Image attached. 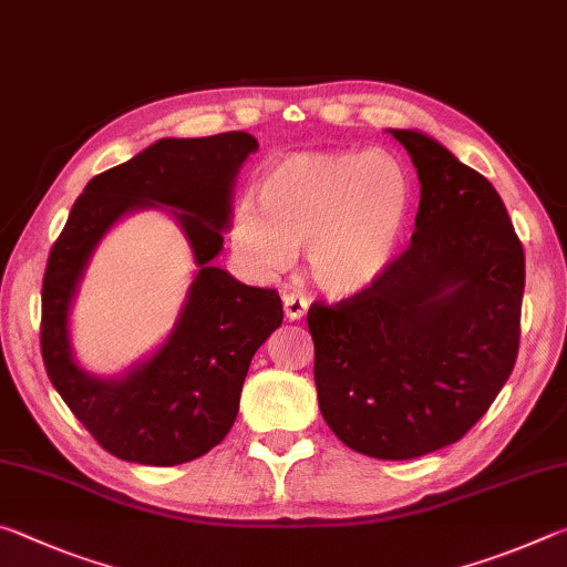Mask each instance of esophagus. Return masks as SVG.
<instances>
[{"instance_id":"esophagus-1","label":"esophagus","mask_w":567,"mask_h":567,"mask_svg":"<svg viewBox=\"0 0 567 567\" xmlns=\"http://www.w3.org/2000/svg\"><path fill=\"white\" fill-rule=\"evenodd\" d=\"M282 307H285V318L290 320V322H297V320L305 318L307 307H310V302H307L305 297H300V295L287 292V295L282 297Z\"/></svg>"}]
</instances>
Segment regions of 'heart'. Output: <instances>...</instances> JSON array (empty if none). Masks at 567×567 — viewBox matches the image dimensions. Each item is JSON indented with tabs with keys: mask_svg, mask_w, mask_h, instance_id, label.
Here are the masks:
<instances>
[{
	"mask_svg": "<svg viewBox=\"0 0 567 567\" xmlns=\"http://www.w3.org/2000/svg\"><path fill=\"white\" fill-rule=\"evenodd\" d=\"M410 207L408 172L385 152H295L265 169L260 199L239 197L233 243L257 277L290 270L307 247L320 290L352 297L390 270Z\"/></svg>",
	"mask_w": 567,
	"mask_h": 567,
	"instance_id": "b5f03b06",
	"label": "heart"
}]
</instances>
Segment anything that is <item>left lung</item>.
<instances>
[{
	"instance_id": "obj_1",
	"label": "left lung",
	"mask_w": 567,
	"mask_h": 567,
	"mask_svg": "<svg viewBox=\"0 0 567 567\" xmlns=\"http://www.w3.org/2000/svg\"><path fill=\"white\" fill-rule=\"evenodd\" d=\"M420 179L410 247L378 285L312 305L315 385L344 445L410 460L457 443L511 378L525 255L501 195L420 130H388Z\"/></svg>"
}]
</instances>
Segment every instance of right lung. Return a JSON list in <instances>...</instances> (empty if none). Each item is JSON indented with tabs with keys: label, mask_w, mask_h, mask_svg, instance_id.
Instances as JSON below:
<instances>
[{
	"label": "right lung",
	"mask_w": 567,
	"mask_h": 567,
	"mask_svg": "<svg viewBox=\"0 0 567 567\" xmlns=\"http://www.w3.org/2000/svg\"><path fill=\"white\" fill-rule=\"evenodd\" d=\"M257 147L247 132L157 140L87 182L52 247L42 282L47 375L114 457L167 467L213 450L235 425L255 352L282 324L280 295L213 262L233 227L237 175ZM140 208L176 219L196 275L168 338L120 377H94L73 354V300L101 239Z\"/></svg>",
	"instance_id": "right-lung-1"
}]
</instances>
